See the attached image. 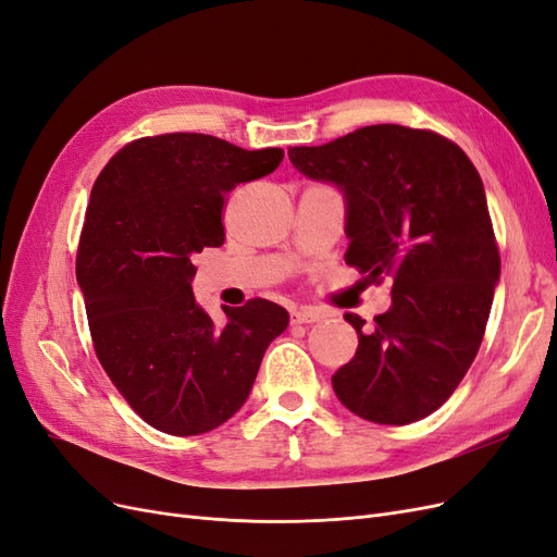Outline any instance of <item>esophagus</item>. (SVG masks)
<instances>
[{
	"mask_svg": "<svg viewBox=\"0 0 557 557\" xmlns=\"http://www.w3.org/2000/svg\"><path fill=\"white\" fill-rule=\"evenodd\" d=\"M325 318V311L313 309V307H299L293 311V323H318V320Z\"/></svg>",
	"mask_w": 557,
	"mask_h": 557,
	"instance_id": "1",
	"label": "esophagus"
}]
</instances>
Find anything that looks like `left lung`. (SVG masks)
Masks as SVG:
<instances>
[{
	"mask_svg": "<svg viewBox=\"0 0 557 557\" xmlns=\"http://www.w3.org/2000/svg\"><path fill=\"white\" fill-rule=\"evenodd\" d=\"M348 201L346 262L369 283L393 281V307L362 332L332 376L348 411L407 425L436 411L474 362L499 281L483 183L465 150L432 129L369 125L323 146L288 148Z\"/></svg>",
	"mask_w": 557,
	"mask_h": 557,
	"instance_id": "8db88e82",
	"label": "left lung"
}]
</instances>
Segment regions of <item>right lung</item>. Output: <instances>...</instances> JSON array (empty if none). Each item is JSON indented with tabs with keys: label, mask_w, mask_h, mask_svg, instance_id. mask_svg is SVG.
I'll return each mask as SVG.
<instances>
[{
	"label": "right lung",
	"mask_w": 557,
	"mask_h": 557,
	"mask_svg": "<svg viewBox=\"0 0 557 557\" xmlns=\"http://www.w3.org/2000/svg\"><path fill=\"white\" fill-rule=\"evenodd\" d=\"M281 160V148L172 132L123 146L92 185L76 278L97 360L150 428L190 436L223 425L288 327V311L260 297L223 307L215 323L190 288L195 252L225 242L227 193Z\"/></svg>",
	"instance_id": "1"
}]
</instances>
